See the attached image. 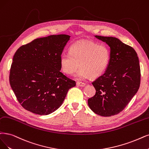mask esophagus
Wrapping results in <instances>:
<instances>
[{"label": "esophagus", "mask_w": 149, "mask_h": 149, "mask_svg": "<svg viewBox=\"0 0 149 149\" xmlns=\"http://www.w3.org/2000/svg\"><path fill=\"white\" fill-rule=\"evenodd\" d=\"M77 85L80 86H85L86 85V84L85 83H83V82L81 81H77Z\"/></svg>", "instance_id": "esophagus-1"}]
</instances>
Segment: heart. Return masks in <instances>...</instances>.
Listing matches in <instances>:
<instances>
[{"mask_svg":"<svg viewBox=\"0 0 149 149\" xmlns=\"http://www.w3.org/2000/svg\"><path fill=\"white\" fill-rule=\"evenodd\" d=\"M110 59L111 52L107 47L84 40L72 44L69 53L61 55L60 66L64 73L72 75L80 65L75 75L77 79L84 80L89 77L96 79L106 71Z\"/></svg>","mask_w":149,"mask_h":149,"instance_id":"obj_1","label":"heart"}]
</instances>
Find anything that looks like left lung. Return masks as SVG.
I'll return each instance as SVG.
<instances>
[{
  "label": "left lung",
  "mask_w": 149,
  "mask_h": 149,
  "mask_svg": "<svg viewBox=\"0 0 149 149\" xmlns=\"http://www.w3.org/2000/svg\"><path fill=\"white\" fill-rule=\"evenodd\" d=\"M95 37L109 46L111 59L104 74L92 83L96 91L88 104L95 113L111 117L122 112L138 91L139 61L134 49L118 38Z\"/></svg>",
  "instance_id": "8db88e82"
}]
</instances>
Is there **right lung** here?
Returning <instances> with one entry per match:
<instances>
[{"mask_svg": "<svg viewBox=\"0 0 149 149\" xmlns=\"http://www.w3.org/2000/svg\"><path fill=\"white\" fill-rule=\"evenodd\" d=\"M70 36L42 37L20 47L15 53L10 72V84L26 110L46 115L57 110L74 80L60 70V56Z\"/></svg>", "mask_w": 149, "mask_h": 149, "instance_id": "right-lung-1", "label": "right lung"}]
</instances>
